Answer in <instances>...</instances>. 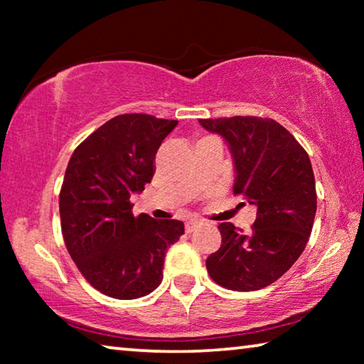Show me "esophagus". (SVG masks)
Listing matches in <instances>:
<instances>
[{"instance_id":"obj_1","label":"esophagus","mask_w":364,"mask_h":364,"mask_svg":"<svg viewBox=\"0 0 364 364\" xmlns=\"http://www.w3.org/2000/svg\"><path fill=\"white\" fill-rule=\"evenodd\" d=\"M199 226H200L199 221H188V223H186V232H193V231H196Z\"/></svg>"}]
</instances>
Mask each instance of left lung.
<instances>
[{"label": "left lung", "instance_id": "obj_1", "mask_svg": "<svg viewBox=\"0 0 364 364\" xmlns=\"http://www.w3.org/2000/svg\"><path fill=\"white\" fill-rule=\"evenodd\" d=\"M223 138L234 165V194L257 207L252 231L220 223V249L205 267L230 291H258L297 262L311 234L316 188L311 162L284 127L262 117L199 120Z\"/></svg>", "mask_w": 364, "mask_h": 364}]
</instances>
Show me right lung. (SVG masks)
Here are the masks:
<instances>
[{
	"mask_svg": "<svg viewBox=\"0 0 364 364\" xmlns=\"http://www.w3.org/2000/svg\"><path fill=\"white\" fill-rule=\"evenodd\" d=\"M178 120L117 115L91 133L67 165L59 194L60 226L85 279L109 297L133 300L157 289L165 252L183 221L134 217L130 197L156 173V154Z\"/></svg>",
	"mask_w": 364,
	"mask_h": 364,
	"instance_id": "right-lung-1",
	"label": "right lung"
}]
</instances>
